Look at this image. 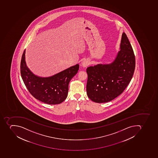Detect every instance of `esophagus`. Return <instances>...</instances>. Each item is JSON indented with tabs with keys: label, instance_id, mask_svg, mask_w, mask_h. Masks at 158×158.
<instances>
[{
	"label": "esophagus",
	"instance_id": "esophagus-1",
	"mask_svg": "<svg viewBox=\"0 0 158 158\" xmlns=\"http://www.w3.org/2000/svg\"><path fill=\"white\" fill-rule=\"evenodd\" d=\"M90 62L87 60H83L81 63V66L83 68L87 67L88 65H89Z\"/></svg>",
	"mask_w": 158,
	"mask_h": 158
}]
</instances>
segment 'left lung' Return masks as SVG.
Instances as JSON below:
<instances>
[{"instance_id": "1", "label": "left lung", "mask_w": 158, "mask_h": 158, "mask_svg": "<svg viewBox=\"0 0 158 158\" xmlns=\"http://www.w3.org/2000/svg\"><path fill=\"white\" fill-rule=\"evenodd\" d=\"M135 58L126 34L122 35L120 51L113 62L98 64L86 69V92L93 102H108L122 94L131 80Z\"/></svg>"}]
</instances>
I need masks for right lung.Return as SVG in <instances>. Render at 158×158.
Instances as JSON below:
<instances>
[{
  "label": "right lung",
  "mask_w": 158,
  "mask_h": 158,
  "mask_svg": "<svg viewBox=\"0 0 158 158\" xmlns=\"http://www.w3.org/2000/svg\"><path fill=\"white\" fill-rule=\"evenodd\" d=\"M24 50L21 61V75L30 93L36 99L48 104H58L67 97L69 84L77 73L79 65L67 69L49 77H42L34 75L25 61Z\"/></svg>",
  "instance_id": "add662e5"
}]
</instances>
